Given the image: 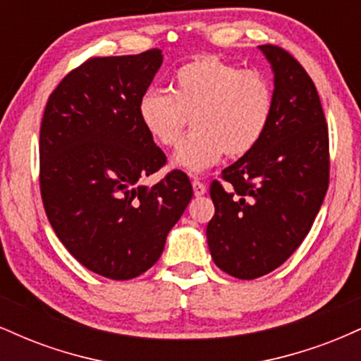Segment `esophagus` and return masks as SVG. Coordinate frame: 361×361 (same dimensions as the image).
Returning <instances> with one entry per match:
<instances>
[{
    "label": "esophagus",
    "instance_id": "obj_1",
    "mask_svg": "<svg viewBox=\"0 0 361 361\" xmlns=\"http://www.w3.org/2000/svg\"><path fill=\"white\" fill-rule=\"evenodd\" d=\"M192 185H193V193L197 195V197H202V195H205V192H207L205 183H202L200 180H193Z\"/></svg>",
    "mask_w": 361,
    "mask_h": 361
}]
</instances>
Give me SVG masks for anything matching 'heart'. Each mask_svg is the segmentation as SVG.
Instances as JSON below:
<instances>
[{"label": "heart", "mask_w": 361, "mask_h": 361, "mask_svg": "<svg viewBox=\"0 0 361 361\" xmlns=\"http://www.w3.org/2000/svg\"><path fill=\"white\" fill-rule=\"evenodd\" d=\"M275 93L258 69H239L221 57L197 56L176 69L171 93L147 88L137 114L161 147H175L192 118L195 132L178 147L173 163L185 171H205L224 154H250L270 127Z\"/></svg>", "instance_id": "heart-1"}]
</instances>
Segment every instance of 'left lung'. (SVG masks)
<instances>
[{
    "label": "left lung",
    "mask_w": 361,
    "mask_h": 361,
    "mask_svg": "<svg viewBox=\"0 0 361 361\" xmlns=\"http://www.w3.org/2000/svg\"><path fill=\"white\" fill-rule=\"evenodd\" d=\"M275 73L267 134L210 185L214 263L252 280L283 264L312 227L329 186V132L316 85L292 54L259 45Z\"/></svg>",
    "instance_id": "left-lung-1"
}]
</instances>
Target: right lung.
I'll list each match as a JSON object with an SVG mask.
<instances>
[{
	"label": "right lung",
	"instance_id": "obj_1",
	"mask_svg": "<svg viewBox=\"0 0 361 361\" xmlns=\"http://www.w3.org/2000/svg\"><path fill=\"white\" fill-rule=\"evenodd\" d=\"M161 62L159 49L90 57L62 78L40 123L49 222L82 267L111 280L135 279L159 259L193 197L180 169L149 188L139 185L166 164L137 114Z\"/></svg>",
	"mask_w": 361,
	"mask_h": 361
}]
</instances>
